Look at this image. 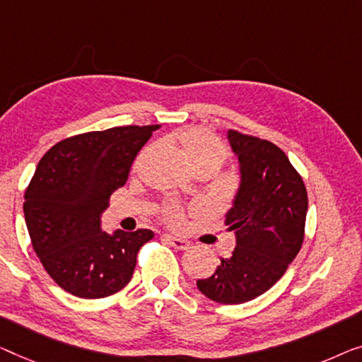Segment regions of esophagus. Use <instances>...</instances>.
Masks as SVG:
<instances>
[{
    "mask_svg": "<svg viewBox=\"0 0 362 362\" xmlns=\"http://www.w3.org/2000/svg\"><path fill=\"white\" fill-rule=\"evenodd\" d=\"M165 239L169 240V244L174 247V249H177V250H187V249H190V245H192L187 239H182V237H177V235L167 234Z\"/></svg>",
    "mask_w": 362,
    "mask_h": 362,
    "instance_id": "1",
    "label": "esophagus"
}]
</instances>
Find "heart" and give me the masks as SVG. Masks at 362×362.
Wrapping results in <instances>:
<instances>
[{"label": "heart", "mask_w": 362, "mask_h": 362, "mask_svg": "<svg viewBox=\"0 0 362 362\" xmlns=\"http://www.w3.org/2000/svg\"><path fill=\"white\" fill-rule=\"evenodd\" d=\"M179 141L182 144L183 153H185L187 159L190 160L193 167H198L202 164H216L221 165L224 163L228 151H226L224 144L221 143L218 136H214L211 132L203 128H188L179 133ZM165 218L170 223H179L180 213L179 208L170 204L165 208Z\"/></svg>", "instance_id": "obj_1"}]
</instances>
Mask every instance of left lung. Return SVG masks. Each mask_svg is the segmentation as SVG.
<instances>
[{"mask_svg":"<svg viewBox=\"0 0 362 362\" xmlns=\"http://www.w3.org/2000/svg\"><path fill=\"white\" fill-rule=\"evenodd\" d=\"M228 139L240 174L233 206L226 214L235 249L197 286L219 304H242L267 293L299 253L307 192L288 156L273 143L233 129Z\"/></svg>","mask_w":362,"mask_h":362,"instance_id":"8db88e82","label":"left lung"}]
</instances>
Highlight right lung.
Returning a JSON list of instances; mask_svg holds the SVG:
<instances>
[{
  "label": "right lung",
  "mask_w": 362,
  "mask_h": 362,
  "mask_svg": "<svg viewBox=\"0 0 362 362\" xmlns=\"http://www.w3.org/2000/svg\"><path fill=\"white\" fill-rule=\"evenodd\" d=\"M159 125L115 127L57 143L25 190L32 247L62 289L83 299L115 294L129 283L149 229L102 230L100 216L125 185L134 158Z\"/></svg>",
  "instance_id": "1"
}]
</instances>
